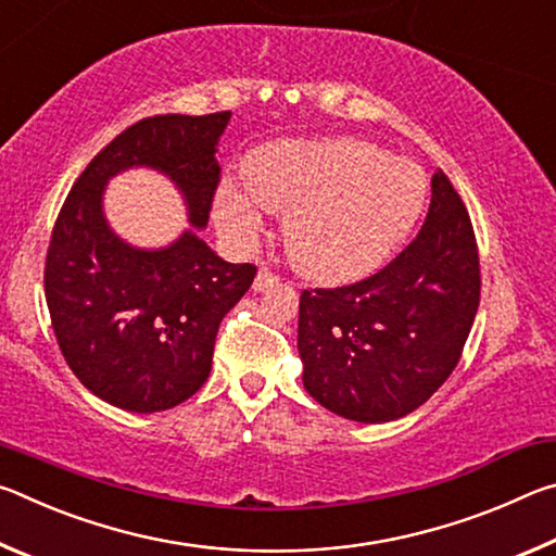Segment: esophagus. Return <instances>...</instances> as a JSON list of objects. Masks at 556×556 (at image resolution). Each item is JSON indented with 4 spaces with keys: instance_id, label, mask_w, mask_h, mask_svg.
Returning a JSON list of instances; mask_svg holds the SVG:
<instances>
[{
    "instance_id": "obj_1",
    "label": "esophagus",
    "mask_w": 556,
    "mask_h": 556,
    "mask_svg": "<svg viewBox=\"0 0 556 556\" xmlns=\"http://www.w3.org/2000/svg\"><path fill=\"white\" fill-rule=\"evenodd\" d=\"M279 281V277L275 275V271H269L267 267H262L260 271H257V277H255V291H265L267 287H271V285H277Z\"/></svg>"
}]
</instances>
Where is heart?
Wrapping results in <instances>:
<instances>
[{
	"instance_id": "heart-1",
	"label": "heart",
	"mask_w": 556,
	"mask_h": 556,
	"mask_svg": "<svg viewBox=\"0 0 556 556\" xmlns=\"http://www.w3.org/2000/svg\"><path fill=\"white\" fill-rule=\"evenodd\" d=\"M427 181L417 164L355 137L262 147L248 188L225 184L218 220L235 240H252L265 208L287 213L291 265L318 285L355 281L388 260L417 223Z\"/></svg>"
}]
</instances>
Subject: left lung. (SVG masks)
<instances>
[{
    "mask_svg": "<svg viewBox=\"0 0 556 556\" xmlns=\"http://www.w3.org/2000/svg\"><path fill=\"white\" fill-rule=\"evenodd\" d=\"M478 301L473 225L439 168L425 225L388 267L348 287L301 291L306 392L363 425L404 417L454 372Z\"/></svg>",
    "mask_w": 556,
    "mask_h": 556,
    "instance_id": "left-lung-1",
    "label": "left lung"
}]
</instances>
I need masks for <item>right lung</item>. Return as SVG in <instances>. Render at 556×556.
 I'll return each instance as SVG.
<instances>
[{
  "label": "right lung",
  "instance_id": "add662e5",
  "mask_svg": "<svg viewBox=\"0 0 556 556\" xmlns=\"http://www.w3.org/2000/svg\"><path fill=\"white\" fill-rule=\"evenodd\" d=\"M230 112L156 115L117 135L73 184L53 225L43 289L55 341L75 378L119 409H172L203 388L225 314L257 275L199 238L220 166ZM147 165L182 191L192 228L166 249H131L101 213L112 175Z\"/></svg>",
  "mask_w": 556,
  "mask_h": 556
}]
</instances>
